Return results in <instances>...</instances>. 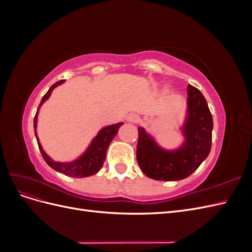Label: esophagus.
Masks as SVG:
<instances>
[{"mask_svg": "<svg viewBox=\"0 0 252 252\" xmlns=\"http://www.w3.org/2000/svg\"><path fill=\"white\" fill-rule=\"evenodd\" d=\"M127 121L131 122V123H139V122L141 121V118H140L139 114L131 113V114H129V116H128Z\"/></svg>", "mask_w": 252, "mask_h": 252, "instance_id": "1", "label": "esophagus"}]
</instances>
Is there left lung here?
<instances>
[{"mask_svg": "<svg viewBox=\"0 0 252 252\" xmlns=\"http://www.w3.org/2000/svg\"><path fill=\"white\" fill-rule=\"evenodd\" d=\"M187 111L182 132L185 142L174 150L158 146L143 127H139L136 159L148 178L179 181L197 169L211 149L213 121L204 95L192 85L187 86Z\"/></svg>", "mask_w": 252, "mask_h": 252, "instance_id": "obj_1", "label": "left lung"}]
</instances>
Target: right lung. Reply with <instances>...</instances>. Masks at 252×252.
Listing matches in <instances>:
<instances>
[{
	"mask_svg": "<svg viewBox=\"0 0 252 252\" xmlns=\"http://www.w3.org/2000/svg\"><path fill=\"white\" fill-rule=\"evenodd\" d=\"M65 82V80H61L57 82L56 84L49 88V90L46 93L43 97L42 101L39 105V108H37V111L35 113L34 121H33V126H34V133H35V138L37 141V145H39V149L42 154L43 158L46 162L52 169H55L61 173L66 174L68 177H72V178H86L90 177V175L95 174L98 170L101 169V167L105 161L106 158V152H107L108 146L112 139L116 136V134L119 131V128L123 125V123H118V124H113L106 126L102 128L100 131L97 132L95 138L93 140V142L90 143L88 148L84 154L78 158L77 159H74L72 162H68V163H61V162H56L52 161L51 158H49L46 152L43 150L42 145L39 141V138H37L36 134V125H37V114H39L40 107L43 105V103L48 100V97L50 96L52 90L55 89L57 86L61 85Z\"/></svg>",
	"mask_w": 252,
	"mask_h": 252,
	"instance_id": "right-lung-1",
	"label": "right lung"
}]
</instances>
